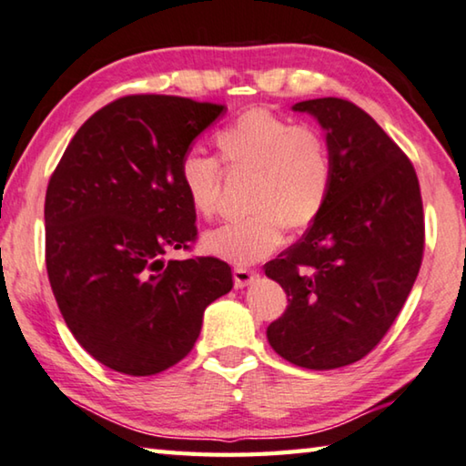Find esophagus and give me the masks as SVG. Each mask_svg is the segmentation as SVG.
Wrapping results in <instances>:
<instances>
[{
	"label": "esophagus",
	"mask_w": 466,
	"mask_h": 466,
	"mask_svg": "<svg viewBox=\"0 0 466 466\" xmlns=\"http://www.w3.org/2000/svg\"><path fill=\"white\" fill-rule=\"evenodd\" d=\"M258 278L257 271H250V269H244V267H236L234 269V286L236 288H247L250 286L252 281Z\"/></svg>",
	"instance_id": "1"
}]
</instances>
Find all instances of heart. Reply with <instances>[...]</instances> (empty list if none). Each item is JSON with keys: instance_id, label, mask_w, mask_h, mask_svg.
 <instances>
[{"instance_id": "heart-1", "label": "heart", "mask_w": 466, "mask_h": 466, "mask_svg": "<svg viewBox=\"0 0 466 466\" xmlns=\"http://www.w3.org/2000/svg\"><path fill=\"white\" fill-rule=\"evenodd\" d=\"M226 167L255 172L248 191L252 214L203 236L209 255L234 265H255L278 250L288 230H304L322 214L333 185L325 137L267 108H250L216 136ZM180 187L199 216H214L222 170L214 157L187 154Z\"/></svg>"}]
</instances>
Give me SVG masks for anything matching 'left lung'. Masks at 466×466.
<instances>
[{
  "label": "left lung",
  "instance_id": "obj_1",
  "mask_svg": "<svg viewBox=\"0 0 466 466\" xmlns=\"http://www.w3.org/2000/svg\"><path fill=\"white\" fill-rule=\"evenodd\" d=\"M327 133L329 201L302 238L265 265L288 294L267 327L283 360L309 370L368 356L403 309L423 258V205L409 157L366 110L343 98L294 105Z\"/></svg>",
  "mask_w": 466,
  "mask_h": 466
}]
</instances>
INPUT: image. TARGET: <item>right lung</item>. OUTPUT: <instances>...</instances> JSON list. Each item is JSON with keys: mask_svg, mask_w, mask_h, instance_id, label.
I'll return each mask as SVG.
<instances>
[{"mask_svg": "<svg viewBox=\"0 0 466 466\" xmlns=\"http://www.w3.org/2000/svg\"><path fill=\"white\" fill-rule=\"evenodd\" d=\"M222 105L136 94L86 121L51 175L45 261L63 320L100 364L152 376L178 364L203 312L232 289L214 257L164 261L197 238L178 168Z\"/></svg>", "mask_w": 466, "mask_h": 466, "instance_id": "add662e5", "label": "right lung"}]
</instances>
